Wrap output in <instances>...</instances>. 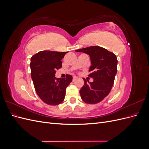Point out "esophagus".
I'll use <instances>...</instances> for the list:
<instances>
[{"label": "esophagus", "mask_w": 149, "mask_h": 149, "mask_svg": "<svg viewBox=\"0 0 149 149\" xmlns=\"http://www.w3.org/2000/svg\"><path fill=\"white\" fill-rule=\"evenodd\" d=\"M76 79H77V77H76V76H73V81H75Z\"/></svg>", "instance_id": "34e87169"}]
</instances>
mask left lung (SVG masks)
Masks as SVG:
<instances>
[{
    "instance_id": "8db88e82",
    "label": "left lung",
    "mask_w": 149,
    "mask_h": 149,
    "mask_svg": "<svg viewBox=\"0 0 149 149\" xmlns=\"http://www.w3.org/2000/svg\"><path fill=\"white\" fill-rule=\"evenodd\" d=\"M76 52L89 55L91 66L88 76L94 79L91 83L88 81V83L87 80L83 78L84 84L79 91L81 97L87 104L100 102L109 94L113 86L117 73V57L113 53L98 46L76 49Z\"/></svg>"
}]
</instances>
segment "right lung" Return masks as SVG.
<instances>
[{
  "label": "right lung",
  "instance_id": "right-lung-1",
  "mask_svg": "<svg viewBox=\"0 0 149 149\" xmlns=\"http://www.w3.org/2000/svg\"><path fill=\"white\" fill-rule=\"evenodd\" d=\"M67 52L41 51L31 58V76L35 91L48 105L56 106L63 101L66 89L72 81L71 75L56 78V71L62 66L61 60Z\"/></svg>",
  "mask_w": 149,
  "mask_h": 149
}]
</instances>
